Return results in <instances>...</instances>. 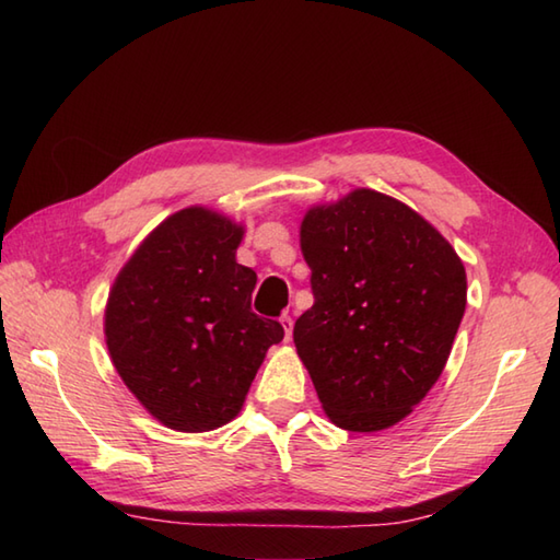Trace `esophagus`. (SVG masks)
I'll return each mask as SVG.
<instances>
[{"instance_id":"1","label":"esophagus","mask_w":560,"mask_h":560,"mask_svg":"<svg viewBox=\"0 0 560 560\" xmlns=\"http://www.w3.org/2000/svg\"><path fill=\"white\" fill-rule=\"evenodd\" d=\"M279 323H281V327H283V339H291V335H293V317L291 315H283L281 319H279Z\"/></svg>"}]
</instances>
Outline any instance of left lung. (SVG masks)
<instances>
[{"label": "left lung", "instance_id": "8db88e82", "mask_svg": "<svg viewBox=\"0 0 560 560\" xmlns=\"http://www.w3.org/2000/svg\"><path fill=\"white\" fill-rule=\"evenodd\" d=\"M315 303L293 327L327 419L351 433L399 423L438 383L467 307V271L404 201L355 187L301 223Z\"/></svg>", "mask_w": 560, "mask_h": 560}]
</instances>
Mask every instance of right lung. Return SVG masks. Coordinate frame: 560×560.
Wrapping results in <instances>:
<instances>
[{"mask_svg":"<svg viewBox=\"0 0 560 560\" xmlns=\"http://www.w3.org/2000/svg\"><path fill=\"white\" fill-rule=\"evenodd\" d=\"M245 229L207 207L161 221L105 303V343L127 389L153 419L207 433L241 413L283 327L249 307L257 273L237 265Z\"/></svg>","mask_w":560,"mask_h":560,"instance_id":"1","label":"right lung"}]
</instances>
